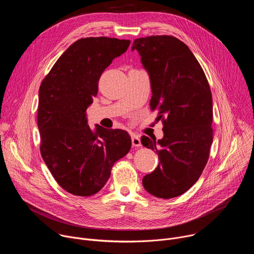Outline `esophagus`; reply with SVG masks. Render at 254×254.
Masks as SVG:
<instances>
[{
	"instance_id": "esophagus-1",
	"label": "esophagus",
	"mask_w": 254,
	"mask_h": 254,
	"mask_svg": "<svg viewBox=\"0 0 254 254\" xmlns=\"http://www.w3.org/2000/svg\"><path fill=\"white\" fill-rule=\"evenodd\" d=\"M131 144H132V147H141L140 138L138 135H136V134L131 135Z\"/></svg>"
}]
</instances>
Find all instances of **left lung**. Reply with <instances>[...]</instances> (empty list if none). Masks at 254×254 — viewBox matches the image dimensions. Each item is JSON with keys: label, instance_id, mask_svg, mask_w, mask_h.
Here are the masks:
<instances>
[{"label": "left lung", "instance_id": "1", "mask_svg": "<svg viewBox=\"0 0 254 254\" xmlns=\"http://www.w3.org/2000/svg\"><path fill=\"white\" fill-rule=\"evenodd\" d=\"M150 76L151 108L160 111L163 138L141 136L142 146L157 152L160 163L142 178L150 194L170 199L184 194L201 176L213 141V103L198 60L173 36H149L133 41ZM165 118H164L163 117Z\"/></svg>", "mask_w": 254, "mask_h": 254}]
</instances>
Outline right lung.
Masks as SVG:
<instances>
[{
  "mask_svg": "<svg viewBox=\"0 0 254 254\" xmlns=\"http://www.w3.org/2000/svg\"><path fill=\"white\" fill-rule=\"evenodd\" d=\"M129 40L82 38L58 58L39 89L38 128L42 158L68 193L87 197L106 184L117 161L131 147L123 129L87 125L86 110L98 92V80Z\"/></svg>",
  "mask_w": 254,
  "mask_h": 254,
  "instance_id": "1",
  "label": "right lung"
}]
</instances>
